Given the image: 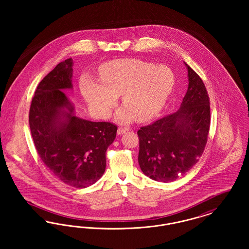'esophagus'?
<instances>
[{
    "instance_id": "34e87169",
    "label": "esophagus",
    "mask_w": 249,
    "mask_h": 249,
    "mask_svg": "<svg viewBox=\"0 0 249 249\" xmlns=\"http://www.w3.org/2000/svg\"><path fill=\"white\" fill-rule=\"evenodd\" d=\"M129 130V128H126V127H119V129H118V134L120 135V134H123V133H125L126 131H128Z\"/></svg>"
}]
</instances>
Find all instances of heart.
I'll use <instances>...</instances> for the list:
<instances>
[{
  "mask_svg": "<svg viewBox=\"0 0 249 249\" xmlns=\"http://www.w3.org/2000/svg\"><path fill=\"white\" fill-rule=\"evenodd\" d=\"M102 84L88 81L83 87L85 99L99 115L106 117L122 95L127 107L119 114L121 121L133 118L143 121L153 118L164 107L171 94L175 75L163 65L141 59H118L101 68Z\"/></svg>",
  "mask_w": 249,
  "mask_h": 249,
  "instance_id": "heart-1",
  "label": "heart"
}]
</instances>
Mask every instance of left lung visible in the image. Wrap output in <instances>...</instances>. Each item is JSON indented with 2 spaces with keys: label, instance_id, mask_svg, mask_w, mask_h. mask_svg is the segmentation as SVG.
<instances>
[{
  "label": "left lung",
  "instance_id": "8db88e82",
  "mask_svg": "<svg viewBox=\"0 0 249 249\" xmlns=\"http://www.w3.org/2000/svg\"><path fill=\"white\" fill-rule=\"evenodd\" d=\"M189 88L179 110L137 131L138 162L142 173L160 182H172L195 165L210 130V100L201 77L188 64Z\"/></svg>",
  "mask_w": 249,
  "mask_h": 249
}]
</instances>
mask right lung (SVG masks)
Masks as SVG:
<instances>
[{"label":"right lung","instance_id":"add662e5","mask_svg":"<svg viewBox=\"0 0 249 249\" xmlns=\"http://www.w3.org/2000/svg\"><path fill=\"white\" fill-rule=\"evenodd\" d=\"M71 65V59L60 62L37 86L29 124L37 153L48 170L64 184L82 189L103 177L106 153L118 126L72 115L73 107L61 90L72 88Z\"/></svg>","mask_w":249,"mask_h":249}]
</instances>
